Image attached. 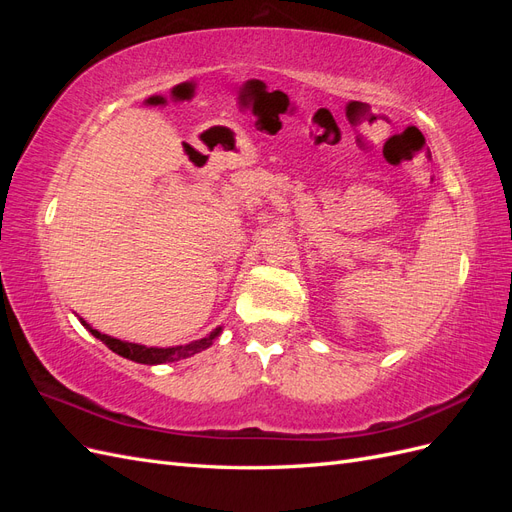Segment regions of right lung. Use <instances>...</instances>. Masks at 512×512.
<instances>
[{
    "label": "right lung",
    "instance_id": "obj_1",
    "mask_svg": "<svg viewBox=\"0 0 512 512\" xmlns=\"http://www.w3.org/2000/svg\"><path fill=\"white\" fill-rule=\"evenodd\" d=\"M81 324L91 335L98 337L102 344L111 348L115 354L123 356V359H130L134 363H143V365H160V363H173V361H179V359H188V356H192L200 350H207L213 344V339L222 333V327H218V329H213L207 337L196 339V342H192V344L175 346V348H147V346H141V344L121 342V339L104 335L98 329H91L83 318H81Z\"/></svg>",
    "mask_w": 512,
    "mask_h": 512
}]
</instances>
